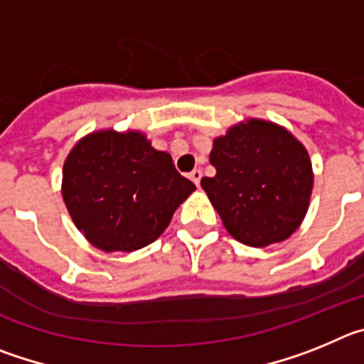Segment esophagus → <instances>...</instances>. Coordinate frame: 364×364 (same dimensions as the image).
<instances>
[{
  "mask_svg": "<svg viewBox=\"0 0 364 364\" xmlns=\"http://www.w3.org/2000/svg\"><path fill=\"white\" fill-rule=\"evenodd\" d=\"M189 178L193 180V182H195V184H200V178H202V171L200 169H193L191 173H189Z\"/></svg>",
  "mask_w": 364,
  "mask_h": 364,
  "instance_id": "34e87169",
  "label": "esophagus"
}]
</instances>
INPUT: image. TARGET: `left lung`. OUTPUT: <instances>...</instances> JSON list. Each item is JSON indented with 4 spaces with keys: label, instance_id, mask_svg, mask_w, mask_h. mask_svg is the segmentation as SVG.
<instances>
[{
    "label": "left lung",
    "instance_id": "obj_1",
    "mask_svg": "<svg viewBox=\"0 0 364 364\" xmlns=\"http://www.w3.org/2000/svg\"><path fill=\"white\" fill-rule=\"evenodd\" d=\"M213 176L200 186L239 242L264 247L295 233L310 205L314 171L306 147L273 122L250 118L213 140Z\"/></svg>",
    "mask_w": 364,
    "mask_h": 364
}]
</instances>
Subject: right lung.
<instances>
[{
  "instance_id": "add662e5",
  "label": "right lung",
  "mask_w": 364,
  "mask_h": 364,
  "mask_svg": "<svg viewBox=\"0 0 364 364\" xmlns=\"http://www.w3.org/2000/svg\"><path fill=\"white\" fill-rule=\"evenodd\" d=\"M195 191L140 131L87 134L63 164L62 195L85 239L104 252H136L164 233Z\"/></svg>"
}]
</instances>
